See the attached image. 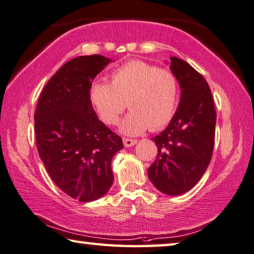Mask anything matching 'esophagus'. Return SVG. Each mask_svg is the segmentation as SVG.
<instances>
[{
  "label": "esophagus",
  "instance_id": "1",
  "mask_svg": "<svg viewBox=\"0 0 254 254\" xmlns=\"http://www.w3.org/2000/svg\"><path fill=\"white\" fill-rule=\"evenodd\" d=\"M137 143V139H131V138H124V145L125 147H131Z\"/></svg>",
  "mask_w": 254,
  "mask_h": 254
}]
</instances>
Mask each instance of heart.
<instances>
[{"instance_id":"1","label":"heart","mask_w":254,"mask_h":254,"mask_svg":"<svg viewBox=\"0 0 254 254\" xmlns=\"http://www.w3.org/2000/svg\"><path fill=\"white\" fill-rule=\"evenodd\" d=\"M179 80L170 69L140 60L123 64L110 74V83L96 81L89 90L90 102L106 125H116L126 108L130 111L120 125L127 135L155 131L171 122L179 101Z\"/></svg>"}]
</instances>
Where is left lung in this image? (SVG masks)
I'll return each mask as SVG.
<instances>
[{
  "label": "left lung",
  "instance_id": "obj_1",
  "mask_svg": "<svg viewBox=\"0 0 254 254\" xmlns=\"http://www.w3.org/2000/svg\"><path fill=\"white\" fill-rule=\"evenodd\" d=\"M171 70L181 87L180 106L166 129L152 138L158 153L148 177L162 193L180 195L196 185L211 162L216 111L201 73L175 57L171 58Z\"/></svg>",
  "mask_w": 254,
  "mask_h": 254
}]
</instances>
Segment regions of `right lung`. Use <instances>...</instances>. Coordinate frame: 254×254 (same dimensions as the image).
<instances>
[{
	"instance_id": "1",
	"label": "right lung",
	"mask_w": 254,
	"mask_h": 254,
	"mask_svg": "<svg viewBox=\"0 0 254 254\" xmlns=\"http://www.w3.org/2000/svg\"><path fill=\"white\" fill-rule=\"evenodd\" d=\"M107 58L80 56L52 75L40 95L34 131L40 158L61 190L80 202L101 197L114 182L111 159L122 137L98 119L89 98Z\"/></svg>"
}]
</instances>
